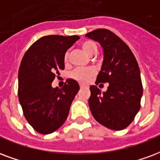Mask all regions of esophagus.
Masks as SVG:
<instances>
[{"label":"esophagus","mask_w":160,"mask_h":160,"mask_svg":"<svg viewBox=\"0 0 160 160\" xmlns=\"http://www.w3.org/2000/svg\"><path fill=\"white\" fill-rule=\"evenodd\" d=\"M80 88H85V87H86V86H85L83 84H80Z\"/></svg>","instance_id":"34e87169"}]
</instances>
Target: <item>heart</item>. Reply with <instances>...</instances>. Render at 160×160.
I'll list each match as a JSON object with an SVG mask.
<instances>
[{"instance_id": "obj_1", "label": "heart", "mask_w": 160, "mask_h": 160, "mask_svg": "<svg viewBox=\"0 0 160 160\" xmlns=\"http://www.w3.org/2000/svg\"><path fill=\"white\" fill-rule=\"evenodd\" d=\"M80 47L82 48V50L86 53H87L90 56H92L97 53L98 52V46L95 42L92 41H83ZM68 57L69 53L68 52H65L63 55V61L64 62H67L68 61ZM96 74L95 70L92 68H76L74 69L70 74V76L72 79L79 81L80 83H86L88 82L92 77L94 76Z\"/></svg>"}]
</instances>
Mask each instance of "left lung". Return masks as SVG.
I'll list each match as a JSON object with an SVG mask.
<instances>
[{"label":"left lung","instance_id":"1","mask_svg":"<svg viewBox=\"0 0 160 160\" xmlns=\"http://www.w3.org/2000/svg\"><path fill=\"white\" fill-rule=\"evenodd\" d=\"M86 37L98 41L103 48V62L96 85L109 84L105 92L97 86H90L91 112L105 127L124 130L141 108L142 84L137 59L127 44L108 29H96Z\"/></svg>","mask_w":160,"mask_h":160}]
</instances>
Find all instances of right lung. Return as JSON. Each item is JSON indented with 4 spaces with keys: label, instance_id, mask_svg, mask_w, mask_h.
Here are the masks:
<instances>
[{
    "label": "right lung",
    "instance_id": "right-lung-1",
    "mask_svg": "<svg viewBox=\"0 0 160 160\" xmlns=\"http://www.w3.org/2000/svg\"><path fill=\"white\" fill-rule=\"evenodd\" d=\"M78 35H46L30 46L18 69V99L26 120L41 134H50L67 119L71 103L80 90L71 79L60 89L52 82L64 69L63 55L79 40Z\"/></svg>",
    "mask_w": 160,
    "mask_h": 160
}]
</instances>
